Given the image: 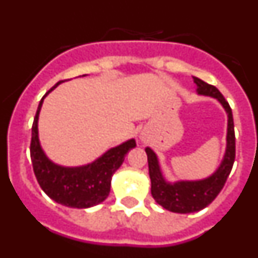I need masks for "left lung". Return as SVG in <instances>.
Segmentation results:
<instances>
[{
  "label": "left lung",
  "mask_w": 258,
  "mask_h": 258,
  "mask_svg": "<svg viewBox=\"0 0 258 258\" xmlns=\"http://www.w3.org/2000/svg\"><path fill=\"white\" fill-rule=\"evenodd\" d=\"M194 83L198 86V94L216 98L226 111V152L218 169L208 178L200 179V181H178L169 183L164 179L156 154L150 147L146 149L150 179H151L152 198L163 208L174 212V213H192V212L202 211L208 207L217 198L220 191L226 183V179L235 160V132H234V120H232V112L229 103L216 86L209 85L198 77H194Z\"/></svg>",
  "instance_id": "8db88e82"
}]
</instances>
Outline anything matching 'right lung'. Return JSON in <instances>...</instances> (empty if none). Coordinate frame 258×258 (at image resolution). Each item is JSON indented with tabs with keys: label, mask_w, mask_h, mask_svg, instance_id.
Returning <instances> with one entry per match:
<instances>
[{
	"label": "right lung",
	"mask_w": 258,
	"mask_h": 258,
	"mask_svg": "<svg viewBox=\"0 0 258 258\" xmlns=\"http://www.w3.org/2000/svg\"><path fill=\"white\" fill-rule=\"evenodd\" d=\"M60 83L52 86L42 97L33 120L31 140L33 172L38 184L50 199L70 208H90L108 197L113 173L120 168L127 151L136 147V141L129 140L116 146L88 165L68 168L49 160L38 141V115L44 98Z\"/></svg>",
	"instance_id": "right-lung-1"
}]
</instances>
